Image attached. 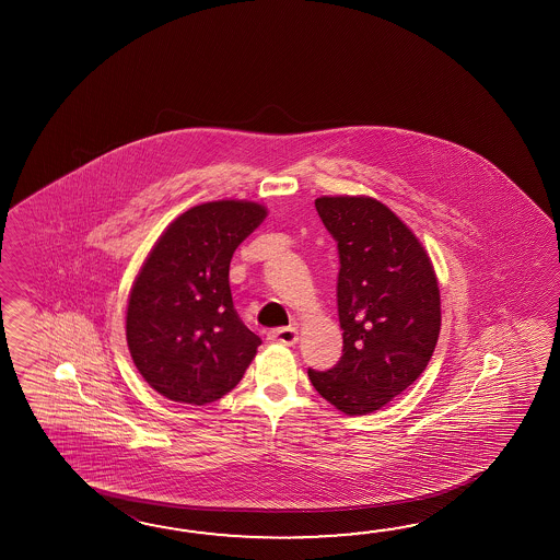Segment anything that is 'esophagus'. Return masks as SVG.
<instances>
[{"mask_svg":"<svg viewBox=\"0 0 560 560\" xmlns=\"http://www.w3.org/2000/svg\"><path fill=\"white\" fill-rule=\"evenodd\" d=\"M268 340L272 342H280V345H296L298 330L288 326V328H276L272 332L268 334Z\"/></svg>","mask_w":560,"mask_h":560,"instance_id":"1","label":"esophagus"}]
</instances>
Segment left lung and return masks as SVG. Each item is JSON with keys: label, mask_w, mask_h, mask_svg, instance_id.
Listing matches in <instances>:
<instances>
[{"label": "left lung", "mask_w": 560, "mask_h": 560, "mask_svg": "<svg viewBox=\"0 0 560 560\" xmlns=\"http://www.w3.org/2000/svg\"><path fill=\"white\" fill-rule=\"evenodd\" d=\"M338 248L342 358L308 369L310 382L345 415H369L427 369L441 332V292L417 236L372 198H318Z\"/></svg>", "instance_id": "1"}]
</instances>
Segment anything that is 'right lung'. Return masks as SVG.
I'll return each mask as SVG.
<instances>
[{"mask_svg": "<svg viewBox=\"0 0 560 560\" xmlns=\"http://www.w3.org/2000/svg\"><path fill=\"white\" fill-rule=\"evenodd\" d=\"M266 218L260 203L208 202L174 220L131 288L126 336L136 369L174 402L230 393L262 340L244 326L228 272L240 242Z\"/></svg>", "mask_w": 560, "mask_h": 560, "instance_id": "1", "label": "right lung"}]
</instances>
